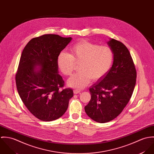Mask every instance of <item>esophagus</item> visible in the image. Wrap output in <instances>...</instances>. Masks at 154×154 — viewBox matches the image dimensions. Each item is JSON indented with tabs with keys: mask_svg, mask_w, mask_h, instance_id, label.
<instances>
[{
	"mask_svg": "<svg viewBox=\"0 0 154 154\" xmlns=\"http://www.w3.org/2000/svg\"><path fill=\"white\" fill-rule=\"evenodd\" d=\"M80 92H81V90L80 89H75L73 91V92H74L75 94H77L79 93Z\"/></svg>",
	"mask_w": 154,
	"mask_h": 154,
	"instance_id": "esophagus-1",
	"label": "esophagus"
}]
</instances>
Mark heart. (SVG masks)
<instances>
[{
    "instance_id": "1",
    "label": "heart",
    "mask_w": 154,
    "mask_h": 154,
    "mask_svg": "<svg viewBox=\"0 0 154 154\" xmlns=\"http://www.w3.org/2000/svg\"><path fill=\"white\" fill-rule=\"evenodd\" d=\"M114 59L112 49L107 45H100L83 40L70 47V54L65 51L59 53L57 64L60 72L70 76L79 64V71L67 81L72 88H84L90 82L103 78L109 71Z\"/></svg>"
}]
</instances>
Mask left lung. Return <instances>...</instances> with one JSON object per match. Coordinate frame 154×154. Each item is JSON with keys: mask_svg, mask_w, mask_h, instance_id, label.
<instances>
[{"mask_svg": "<svg viewBox=\"0 0 154 154\" xmlns=\"http://www.w3.org/2000/svg\"><path fill=\"white\" fill-rule=\"evenodd\" d=\"M114 54L108 73L89 88L91 100L85 107L88 116L98 123L116 118L129 103L136 81V70L131 53L122 42H108Z\"/></svg>", "mask_w": 154, "mask_h": 154, "instance_id": "obj_1", "label": "left lung"}]
</instances>
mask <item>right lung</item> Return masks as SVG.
<instances>
[{
	"instance_id": "add662e5",
	"label": "right lung",
	"mask_w": 154,
	"mask_h": 154,
	"mask_svg": "<svg viewBox=\"0 0 154 154\" xmlns=\"http://www.w3.org/2000/svg\"><path fill=\"white\" fill-rule=\"evenodd\" d=\"M71 37L44 34L33 38L22 51L15 76L17 91L23 103L36 118L45 122L62 116L73 96L58 73L57 59ZM40 66L35 71V66Z\"/></svg>"
}]
</instances>
